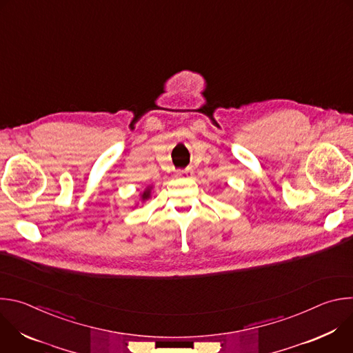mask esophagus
<instances>
[{"label":"esophagus","instance_id":"34e87169","mask_svg":"<svg viewBox=\"0 0 353 353\" xmlns=\"http://www.w3.org/2000/svg\"><path fill=\"white\" fill-rule=\"evenodd\" d=\"M192 173H194V170L191 168H187L184 170H177V174L181 176V177H191Z\"/></svg>","mask_w":353,"mask_h":353}]
</instances>
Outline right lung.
I'll use <instances>...</instances> for the list:
<instances>
[{
	"label": "right lung",
	"mask_w": 353,
	"mask_h": 353,
	"mask_svg": "<svg viewBox=\"0 0 353 353\" xmlns=\"http://www.w3.org/2000/svg\"><path fill=\"white\" fill-rule=\"evenodd\" d=\"M149 198V190H146L143 194H142V199H148Z\"/></svg>",
	"instance_id": "right-lung-1"
}]
</instances>
